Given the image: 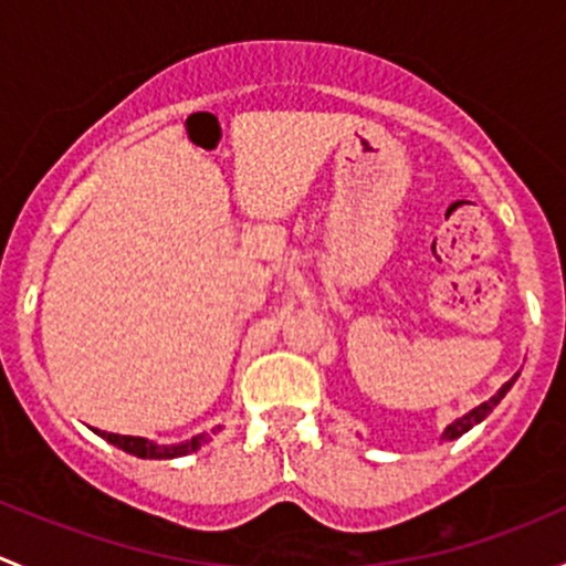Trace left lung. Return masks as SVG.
Wrapping results in <instances>:
<instances>
[{
  "instance_id": "8db88e82",
  "label": "left lung",
  "mask_w": 566,
  "mask_h": 566,
  "mask_svg": "<svg viewBox=\"0 0 566 566\" xmlns=\"http://www.w3.org/2000/svg\"><path fill=\"white\" fill-rule=\"evenodd\" d=\"M515 380H517V375H515V378H512V380H506V384L501 386V391L495 394V397H490L488 402H482V405H479V408H473L471 413H465V416H462V419L454 421V424H449L447 432H443V438H447V441H454V438H460L462 432L471 430L473 424H479V421H482L484 416L493 413V408L501 402V399H504V394L512 389V384H515Z\"/></svg>"
}]
</instances>
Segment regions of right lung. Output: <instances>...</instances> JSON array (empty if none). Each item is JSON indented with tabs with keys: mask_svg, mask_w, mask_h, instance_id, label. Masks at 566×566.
<instances>
[{
	"mask_svg": "<svg viewBox=\"0 0 566 566\" xmlns=\"http://www.w3.org/2000/svg\"><path fill=\"white\" fill-rule=\"evenodd\" d=\"M221 430V427H219ZM98 432L101 438H106L108 443H114V447H119L123 452L128 454H136V458H145V460H172V458H182V454H191L197 452L199 447H202L205 441H208V436H197L191 438V441L186 443H177V447H158V443L153 441H145V438H134V436H114V432ZM216 432V430H213Z\"/></svg>",
	"mask_w": 566,
	"mask_h": 566,
	"instance_id": "add662e5",
	"label": "right lung"
}]
</instances>
